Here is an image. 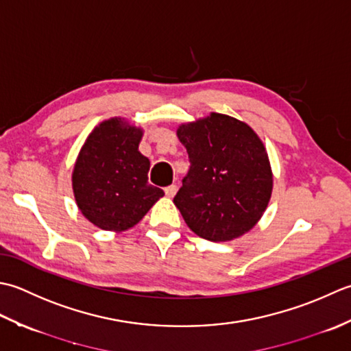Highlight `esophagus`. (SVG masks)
I'll list each match as a JSON object with an SVG mask.
<instances>
[{
    "instance_id": "obj_1",
    "label": "esophagus",
    "mask_w": 351,
    "mask_h": 351,
    "mask_svg": "<svg viewBox=\"0 0 351 351\" xmlns=\"http://www.w3.org/2000/svg\"><path fill=\"white\" fill-rule=\"evenodd\" d=\"M176 192H177V186L176 184H171V186H167V188H165V194L169 198H173L176 195Z\"/></svg>"
}]
</instances>
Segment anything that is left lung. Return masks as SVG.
Instances as JSON below:
<instances>
[{"mask_svg":"<svg viewBox=\"0 0 351 351\" xmlns=\"http://www.w3.org/2000/svg\"><path fill=\"white\" fill-rule=\"evenodd\" d=\"M191 168L174 197L184 223L199 238L226 242L259 223L273 192L267 148L252 127L212 112L178 125Z\"/></svg>","mask_w":351,"mask_h":351,"instance_id":"obj_1","label":"left lung"}]
</instances>
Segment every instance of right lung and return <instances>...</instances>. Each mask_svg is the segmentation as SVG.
<instances>
[{
    "instance_id": "add662e5",
    "label": "right lung",
    "mask_w": 351,
    "mask_h": 351,
    "mask_svg": "<svg viewBox=\"0 0 351 351\" xmlns=\"http://www.w3.org/2000/svg\"><path fill=\"white\" fill-rule=\"evenodd\" d=\"M144 130L124 118L99 123L84 141L73 171L83 217L107 232H124L152 209L163 191L148 183L149 160L141 154Z\"/></svg>"
}]
</instances>
